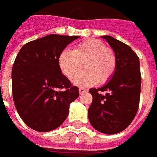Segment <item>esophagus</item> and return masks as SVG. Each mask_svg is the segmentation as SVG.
I'll list each match as a JSON object with an SVG mask.
<instances>
[{
  "label": "esophagus",
  "mask_w": 157,
  "mask_h": 157,
  "mask_svg": "<svg viewBox=\"0 0 157 157\" xmlns=\"http://www.w3.org/2000/svg\"><path fill=\"white\" fill-rule=\"evenodd\" d=\"M87 91V89H85V88H82V87H80L79 88V92H80V94H82L84 92H86Z\"/></svg>",
  "instance_id": "esophagus-1"
}]
</instances>
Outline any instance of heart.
<instances>
[{"mask_svg":"<svg viewBox=\"0 0 157 157\" xmlns=\"http://www.w3.org/2000/svg\"><path fill=\"white\" fill-rule=\"evenodd\" d=\"M84 65L85 71L77 74ZM62 73L79 86H89L97 82L109 81L116 68V56L97 39H88L79 43L74 51L63 50L59 57ZM78 75L77 76L76 75Z\"/></svg>","mask_w":157,"mask_h":157,"instance_id":"obj_1","label":"heart"}]
</instances>
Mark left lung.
Listing matches in <instances>:
<instances>
[{
    "mask_svg": "<svg viewBox=\"0 0 157 157\" xmlns=\"http://www.w3.org/2000/svg\"><path fill=\"white\" fill-rule=\"evenodd\" d=\"M116 56V68L101 88L90 89L93 96L89 109L90 124L108 135L122 132L136 115L140 101L142 76L137 55L116 38L103 35Z\"/></svg>",
    "mask_w": 157,
    "mask_h": 157,
    "instance_id": "8db88e82",
    "label": "left lung"
}]
</instances>
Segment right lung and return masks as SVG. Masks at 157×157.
<instances>
[{
	"label": "right lung",
	"mask_w": 157,
	"mask_h": 157,
	"mask_svg": "<svg viewBox=\"0 0 157 157\" xmlns=\"http://www.w3.org/2000/svg\"><path fill=\"white\" fill-rule=\"evenodd\" d=\"M77 35H49L26 43L12 68L14 105L22 121L39 132L61 126L69 112L70 103L79 96L62 74L59 57Z\"/></svg>",
	"instance_id": "1"
}]
</instances>
